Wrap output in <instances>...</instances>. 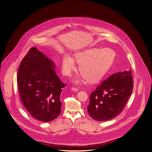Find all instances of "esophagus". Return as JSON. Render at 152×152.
I'll return each instance as SVG.
<instances>
[{"label":"esophagus","instance_id":"obj_1","mask_svg":"<svg viewBox=\"0 0 152 152\" xmlns=\"http://www.w3.org/2000/svg\"><path fill=\"white\" fill-rule=\"evenodd\" d=\"M71 89H72V91H73L74 92H77V91H78V88H77V87H72L71 88Z\"/></svg>","mask_w":152,"mask_h":152}]
</instances>
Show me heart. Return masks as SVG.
<instances>
[{"label":"heart","mask_w":152,"mask_h":152,"mask_svg":"<svg viewBox=\"0 0 152 152\" xmlns=\"http://www.w3.org/2000/svg\"><path fill=\"white\" fill-rule=\"evenodd\" d=\"M115 53L110 48H92L79 52L75 55L80 63L78 70L86 80L96 81L110 67L115 58ZM75 67L74 59L69 55L63 57L62 68L64 74L69 76Z\"/></svg>","instance_id":"1"}]
</instances>
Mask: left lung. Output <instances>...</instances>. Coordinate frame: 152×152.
I'll return each instance as SVG.
<instances>
[{
    "label": "left lung",
    "instance_id": "obj_1",
    "mask_svg": "<svg viewBox=\"0 0 152 152\" xmlns=\"http://www.w3.org/2000/svg\"><path fill=\"white\" fill-rule=\"evenodd\" d=\"M131 71L112 75L91 93L87 107L94 120L107 121L118 115L126 105L133 90Z\"/></svg>",
    "mask_w": 152,
    "mask_h": 152
}]
</instances>
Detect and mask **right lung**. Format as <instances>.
Here are the masks:
<instances>
[{
    "mask_svg": "<svg viewBox=\"0 0 152 152\" xmlns=\"http://www.w3.org/2000/svg\"><path fill=\"white\" fill-rule=\"evenodd\" d=\"M54 68L53 61L33 47L22 59L17 75L23 106L34 118L43 122L54 120L61 113L60 97L65 84Z\"/></svg>",
    "mask_w": 152,
    "mask_h": 152,
    "instance_id": "right-lung-1",
    "label": "right lung"
}]
</instances>
